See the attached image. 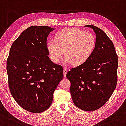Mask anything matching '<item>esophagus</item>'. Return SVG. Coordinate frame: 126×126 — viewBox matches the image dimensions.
I'll use <instances>...</instances> for the list:
<instances>
[{"mask_svg": "<svg viewBox=\"0 0 126 126\" xmlns=\"http://www.w3.org/2000/svg\"><path fill=\"white\" fill-rule=\"evenodd\" d=\"M67 72H68V70L67 69H63V76H64V77H66V74H67Z\"/></svg>", "mask_w": 126, "mask_h": 126, "instance_id": "esophagus-1", "label": "esophagus"}]
</instances>
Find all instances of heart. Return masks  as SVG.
<instances>
[{"instance_id": "b5f03b06", "label": "heart", "mask_w": 126, "mask_h": 126, "mask_svg": "<svg viewBox=\"0 0 126 126\" xmlns=\"http://www.w3.org/2000/svg\"><path fill=\"white\" fill-rule=\"evenodd\" d=\"M95 45V38L91 32L65 28L56 34L54 40L47 42V49L53 63H59L65 53V64L80 65L89 58Z\"/></svg>"}]
</instances>
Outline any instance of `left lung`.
<instances>
[{
	"label": "left lung",
	"instance_id": "obj_1",
	"mask_svg": "<svg viewBox=\"0 0 126 126\" xmlns=\"http://www.w3.org/2000/svg\"><path fill=\"white\" fill-rule=\"evenodd\" d=\"M96 45L84 63L67 74L74 105L80 110L93 111L102 107L112 95L117 82L118 56L112 41L104 31L93 25Z\"/></svg>",
	"mask_w": 126,
	"mask_h": 126
}]
</instances>
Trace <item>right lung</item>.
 <instances>
[{
	"label": "right lung",
	"mask_w": 126,
	"mask_h": 126,
	"mask_svg": "<svg viewBox=\"0 0 126 126\" xmlns=\"http://www.w3.org/2000/svg\"><path fill=\"white\" fill-rule=\"evenodd\" d=\"M55 29L30 27L10 49L6 65L10 91L18 105L29 112L39 113L49 108L63 79V68L48 56L46 40Z\"/></svg>",
	"instance_id": "1"
}]
</instances>
